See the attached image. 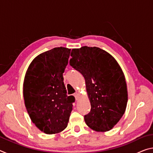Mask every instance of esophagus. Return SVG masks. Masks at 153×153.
I'll use <instances>...</instances> for the list:
<instances>
[{"label":"esophagus","mask_w":153,"mask_h":153,"mask_svg":"<svg viewBox=\"0 0 153 153\" xmlns=\"http://www.w3.org/2000/svg\"><path fill=\"white\" fill-rule=\"evenodd\" d=\"M74 96L75 97V98H76V100H77V99H78V96H79V94H78V93H75V94H74Z\"/></svg>","instance_id":"obj_1"}]
</instances>
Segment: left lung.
Returning <instances> with one entry per match:
<instances>
[{
  "label": "left lung",
  "mask_w": 153,
  "mask_h": 153,
  "mask_svg": "<svg viewBox=\"0 0 153 153\" xmlns=\"http://www.w3.org/2000/svg\"><path fill=\"white\" fill-rule=\"evenodd\" d=\"M70 65L82 74L91 105L85 122L97 131L112 129L125 113L128 102L126 78L112 55L98 47L72 49Z\"/></svg>",
  "instance_id": "left-lung-1"
}]
</instances>
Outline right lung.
Listing matches in <instances>:
<instances>
[{
  "label": "right lung",
  "mask_w": 153,
  "mask_h": 153,
  "mask_svg": "<svg viewBox=\"0 0 153 153\" xmlns=\"http://www.w3.org/2000/svg\"><path fill=\"white\" fill-rule=\"evenodd\" d=\"M71 49L56 47L40 54L27 69L23 93L25 105L35 126L46 134L67 128L72 111L73 96H67L63 74Z\"/></svg>",
  "instance_id": "1"
}]
</instances>
